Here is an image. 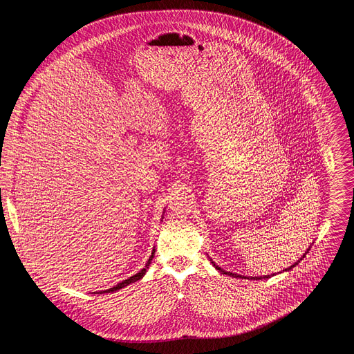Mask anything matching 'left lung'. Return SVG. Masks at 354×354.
Masks as SVG:
<instances>
[{
    "mask_svg": "<svg viewBox=\"0 0 354 354\" xmlns=\"http://www.w3.org/2000/svg\"><path fill=\"white\" fill-rule=\"evenodd\" d=\"M302 258H306V255H304V257H302ZM302 258H301V259H302ZM301 259H299V261H301ZM299 261H298V262H299ZM298 262H297V263H294V265H292V266H291V268H294V266H297V265H298ZM212 263H213V265H214V266H216V269H217V270H220V272H221V273H225V274H230V276H235V277H242V276H236V274H232V273H227V272H225V270H223V269H221V268H218V266H217V265H216V263H214V262H212ZM291 268H290V269H291ZM266 277H268V276H266ZM257 279H258V280H259V279H262V277H257Z\"/></svg>",
    "mask_w": 354,
    "mask_h": 354,
    "instance_id": "left-lung-1",
    "label": "left lung"
}]
</instances>
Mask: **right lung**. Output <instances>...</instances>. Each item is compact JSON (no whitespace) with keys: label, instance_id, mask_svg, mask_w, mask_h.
Instances as JSON below:
<instances>
[{"label":"right lung","instance_id":"add662e5","mask_svg":"<svg viewBox=\"0 0 354 354\" xmlns=\"http://www.w3.org/2000/svg\"><path fill=\"white\" fill-rule=\"evenodd\" d=\"M154 252L156 250H153V255L149 257V259H148V262H147V265H145V268L144 269H141L137 274H134V276H131L130 279H127V280H123L122 283H119L118 286H115V287H112V288H109V290H105V291H102V292H112V291H116V290H120V288H123V287H126V286H129L130 283H134V281H137V280H140L144 274H145V272H147V269H148V266H149V263H151V261H153V258H154Z\"/></svg>","mask_w":354,"mask_h":354}]
</instances>
